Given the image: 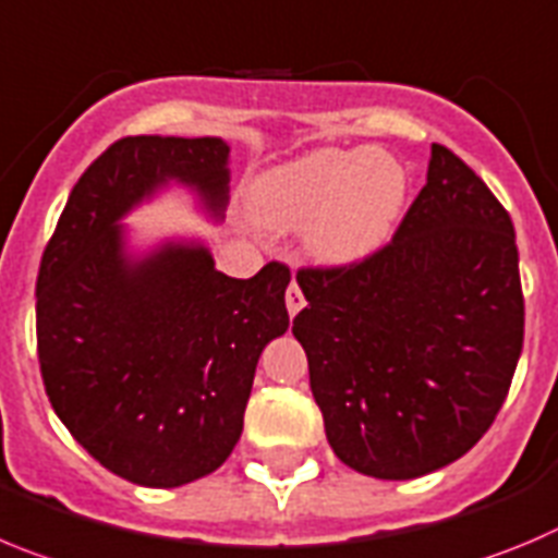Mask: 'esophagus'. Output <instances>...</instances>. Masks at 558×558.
<instances>
[{"label": "esophagus", "mask_w": 558, "mask_h": 558, "mask_svg": "<svg viewBox=\"0 0 558 558\" xmlns=\"http://www.w3.org/2000/svg\"><path fill=\"white\" fill-rule=\"evenodd\" d=\"M284 301H288V313H290V315H295V313H299V310H301V306L306 304L304 293H301V288H299V282H290L288 295H284Z\"/></svg>", "instance_id": "1"}]
</instances>
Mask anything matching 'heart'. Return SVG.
<instances>
[{
    "instance_id": "1",
    "label": "heart",
    "mask_w": 558,
    "mask_h": 558,
    "mask_svg": "<svg viewBox=\"0 0 558 558\" xmlns=\"http://www.w3.org/2000/svg\"><path fill=\"white\" fill-rule=\"evenodd\" d=\"M407 198V173L381 151L318 149L259 173L248 187L254 218L270 229L306 228L326 263H351L390 238Z\"/></svg>"
}]
</instances>
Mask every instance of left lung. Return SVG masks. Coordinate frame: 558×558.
<instances>
[{"instance_id":"obj_1","label":"left lung","mask_w":558,"mask_h":558,"mask_svg":"<svg viewBox=\"0 0 558 558\" xmlns=\"http://www.w3.org/2000/svg\"><path fill=\"white\" fill-rule=\"evenodd\" d=\"M293 318L337 459L407 482L493 426L523 351L514 227L482 177L432 143L426 185L390 243L299 268Z\"/></svg>"}]
</instances>
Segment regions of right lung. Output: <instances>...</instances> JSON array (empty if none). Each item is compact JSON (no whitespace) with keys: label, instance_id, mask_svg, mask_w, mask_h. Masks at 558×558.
Segmentation results:
<instances>
[{"label":"right lung","instance_id":"1","mask_svg":"<svg viewBox=\"0 0 558 558\" xmlns=\"http://www.w3.org/2000/svg\"><path fill=\"white\" fill-rule=\"evenodd\" d=\"M227 157L221 137H121L82 173L40 257L46 396L96 462L143 487H182L227 462L259 354L290 326L284 263L232 279L204 245L124 252L119 218L168 179L218 213Z\"/></svg>","mask_w":558,"mask_h":558}]
</instances>
